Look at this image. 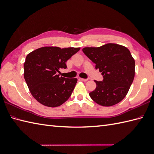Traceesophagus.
I'll use <instances>...</instances> for the list:
<instances>
[{"mask_svg": "<svg viewBox=\"0 0 154 154\" xmlns=\"http://www.w3.org/2000/svg\"><path fill=\"white\" fill-rule=\"evenodd\" d=\"M79 79H80L81 81H85V82H86V81H88L87 79H83V78H79Z\"/></svg>", "mask_w": 154, "mask_h": 154, "instance_id": "1", "label": "esophagus"}]
</instances>
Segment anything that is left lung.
<instances>
[{
  "mask_svg": "<svg viewBox=\"0 0 154 154\" xmlns=\"http://www.w3.org/2000/svg\"><path fill=\"white\" fill-rule=\"evenodd\" d=\"M83 52L102 72V81H94L91 98L103 106H112L125 97L135 74V62L125 46L108 43L100 47H85Z\"/></svg>",
  "mask_w": 154,
  "mask_h": 154,
  "instance_id": "obj_1",
  "label": "left lung"
}]
</instances>
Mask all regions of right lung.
<instances>
[{
  "instance_id": "add662e5",
  "label": "right lung",
  "mask_w": 154,
  "mask_h": 154,
  "mask_svg": "<svg viewBox=\"0 0 154 154\" xmlns=\"http://www.w3.org/2000/svg\"><path fill=\"white\" fill-rule=\"evenodd\" d=\"M80 48L45 46L28 54L24 63V79L32 96L45 106H60L70 97L77 79L60 77V69Z\"/></svg>"
}]
</instances>
